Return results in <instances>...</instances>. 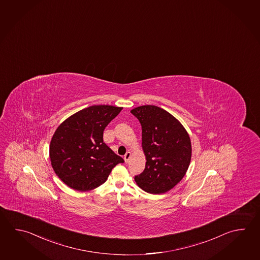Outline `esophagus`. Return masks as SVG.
I'll list each match as a JSON object with an SVG mask.
<instances>
[{
	"label": "esophagus",
	"instance_id": "obj_1",
	"mask_svg": "<svg viewBox=\"0 0 260 260\" xmlns=\"http://www.w3.org/2000/svg\"><path fill=\"white\" fill-rule=\"evenodd\" d=\"M131 156H132V154H131V152H127L126 154L124 155V160H125V162L127 163L128 162V160L131 158Z\"/></svg>",
	"mask_w": 260,
	"mask_h": 260
}]
</instances>
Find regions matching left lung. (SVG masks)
Returning <instances> with one entry per match:
<instances>
[{
	"label": "left lung",
	"mask_w": 260,
	"mask_h": 260,
	"mask_svg": "<svg viewBox=\"0 0 260 260\" xmlns=\"http://www.w3.org/2000/svg\"><path fill=\"white\" fill-rule=\"evenodd\" d=\"M142 125L145 169L134 180L143 191L160 194L170 191L186 174L191 157L189 134L169 112L155 106L132 110Z\"/></svg>",
	"instance_id": "left-lung-1"
}]
</instances>
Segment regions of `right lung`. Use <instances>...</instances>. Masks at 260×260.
Returning a JSON list of instances; mask_svg holds the SVG:
<instances>
[{"label": "right lung", "instance_id": "right-lung-1", "mask_svg": "<svg viewBox=\"0 0 260 260\" xmlns=\"http://www.w3.org/2000/svg\"><path fill=\"white\" fill-rule=\"evenodd\" d=\"M122 107L92 106L67 118L53 134L50 159L55 174L77 191H90L106 182L124 160L104 143V131Z\"/></svg>", "mask_w": 260, "mask_h": 260}]
</instances>
